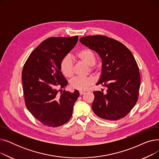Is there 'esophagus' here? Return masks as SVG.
I'll return each instance as SVG.
<instances>
[{"label": "esophagus", "instance_id": "34e87169", "mask_svg": "<svg viewBox=\"0 0 159 159\" xmlns=\"http://www.w3.org/2000/svg\"><path fill=\"white\" fill-rule=\"evenodd\" d=\"M79 93H80V95H84V94L85 93V92H84V91H79Z\"/></svg>", "mask_w": 159, "mask_h": 159}]
</instances>
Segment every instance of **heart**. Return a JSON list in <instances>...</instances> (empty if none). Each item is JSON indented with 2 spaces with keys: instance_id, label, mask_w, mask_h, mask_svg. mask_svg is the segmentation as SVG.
<instances>
[{
  "instance_id": "heart-1",
  "label": "heart",
  "mask_w": 159,
  "mask_h": 159,
  "mask_svg": "<svg viewBox=\"0 0 159 159\" xmlns=\"http://www.w3.org/2000/svg\"><path fill=\"white\" fill-rule=\"evenodd\" d=\"M76 57L79 61L89 66L91 72H95L96 68L94 65L96 62V57L94 53L89 49H80L76 54ZM61 69L65 77L71 78L74 75V64L69 56H66L61 62ZM93 84V80L90 77H75L70 82L72 88L80 91H84Z\"/></svg>"
}]
</instances>
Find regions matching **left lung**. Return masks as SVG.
I'll list each match as a JSON object with an SVG mask.
<instances>
[{
  "mask_svg": "<svg viewBox=\"0 0 159 159\" xmlns=\"http://www.w3.org/2000/svg\"><path fill=\"white\" fill-rule=\"evenodd\" d=\"M80 42L101 58L102 71L97 85L107 88L106 93L94 91L91 106L100 118L117 120L136 104L140 86L138 64L130 50L119 41L104 35L81 37Z\"/></svg>",
  "mask_w": 159,
  "mask_h": 159,
  "instance_id": "left-lung-1",
  "label": "left lung"
}]
</instances>
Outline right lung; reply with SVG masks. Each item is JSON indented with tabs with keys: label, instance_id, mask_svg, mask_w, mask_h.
<instances>
[{
	"label": "right lung",
	"instance_id": "add662e5",
	"mask_svg": "<svg viewBox=\"0 0 159 159\" xmlns=\"http://www.w3.org/2000/svg\"><path fill=\"white\" fill-rule=\"evenodd\" d=\"M77 41V35L49 37L33 50L24 65L22 80L26 106L44 126H62L72 116L79 92L64 89L68 81L61 71V62Z\"/></svg>",
	"mask_w": 159,
	"mask_h": 159
}]
</instances>
